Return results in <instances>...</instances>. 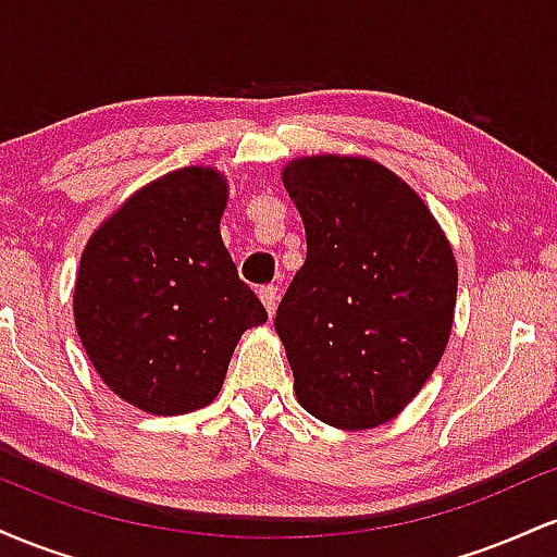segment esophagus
I'll return each instance as SVG.
<instances>
[{"label": "esophagus", "instance_id": "1", "mask_svg": "<svg viewBox=\"0 0 557 557\" xmlns=\"http://www.w3.org/2000/svg\"><path fill=\"white\" fill-rule=\"evenodd\" d=\"M259 298L261 304H264L267 314H274V309H277V285H261L259 287Z\"/></svg>", "mask_w": 557, "mask_h": 557}]
</instances>
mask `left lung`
Listing matches in <instances>:
<instances>
[{
	"label": "left lung",
	"mask_w": 557,
	"mask_h": 557,
	"mask_svg": "<svg viewBox=\"0 0 557 557\" xmlns=\"http://www.w3.org/2000/svg\"><path fill=\"white\" fill-rule=\"evenodd\" d=\"M306 230V261L274 330L311 417L345 432L395 419L430 380L453 330L458 267L421 196L354 154L283 168Z\"/></svg>",
	"instance_id": "1"
}]
</instances>
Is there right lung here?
<instances>
[{
  "label": "right lung",
  "mask_w": 557,
  "mask_h": 557,
  "mask_svg": "<svg viewBox=\"0 0 557 557\" xmlns=\"http://www.w3.org/2000/svg\"><path fill=\"white\" fill-rule=\"evenodd\" d=\"M227 188L214 168L168 172L125 198L83 248L75 330L104 385L146 413L209 406L243 332L267 322L222 243Z\"/></svg>",
  "instance_id": "right-lung-1"
}]
</instances>
